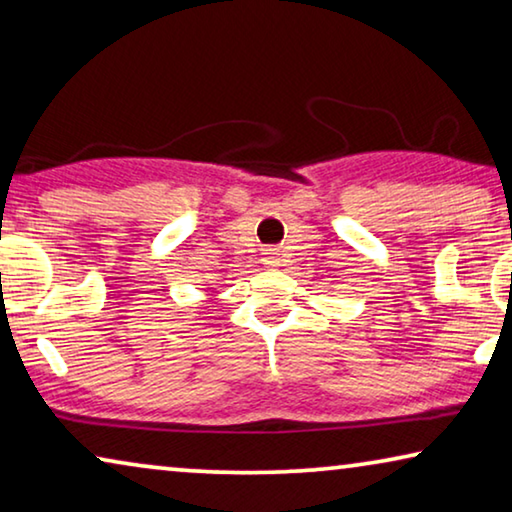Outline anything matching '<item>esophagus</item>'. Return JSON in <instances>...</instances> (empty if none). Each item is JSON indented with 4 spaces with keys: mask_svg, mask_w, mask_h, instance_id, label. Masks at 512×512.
<instances>
[{
    "mask_svg": "<svg viewBox=\"0 0 512 512\" xmlns=\"http://www.w3.org/2000/svg\"><path fill=\"white\" fill-rule=\"evenodd\" d=\"M264 264L266 266H278L280 264V253H278V250H273V248L264 250Z\"/></svg>",
    "mask_w": 512,
    "mask_h": 512,
    "instance_id": "esophagus-1",
    "label": "esophagus"
}]
</instances>
